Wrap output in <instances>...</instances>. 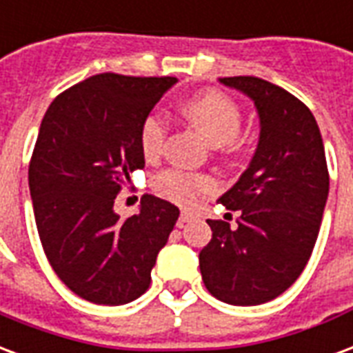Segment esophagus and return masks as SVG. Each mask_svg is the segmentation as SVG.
Here are the masks:
<instances>
[{"label": "esophagus", "instance_id": "1", "mask_svg": "<svg viewBox=\"0 0 353 353\" xmlns=\"http://www.w3.org/2000/svg\"><path fill=\"white\" fill-rule=\"evenodd\" d=\"M194 219V215L192 213H189V211H181V215H179V221H177V224L179 226H183L185 223H190Z\"/></svg>", "mask_w": 353, "mask_h": 353}]
</instances>
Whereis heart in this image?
<instances>
[{"label": "heart", "mask_w": 353, "mask_h": 353, "mask_svg": "<svg viewBox=\"0 0 353 353\" xmlns=\"http://www.w3.org/2000/svg\"><path fill=\"white\" fill-rule=\"evenodd\" d=\"M181 116L189 121L205 142L228 150L236 148V137L241 129V110L230 97L219 91H205L190 97L179 104ZM166 127L155 116L143 119L138 134L140 151L145 161H155L163 151ZM157 194L172 202L189 205L196 200L200 192L215 189V179L203 174H189L181 170H166L153 179Z\"/></svg>", "instance_id": "1"}]
</instances>
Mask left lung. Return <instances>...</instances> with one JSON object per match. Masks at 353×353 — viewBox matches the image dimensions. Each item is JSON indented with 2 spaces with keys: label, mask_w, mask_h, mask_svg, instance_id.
<instances>
[{
  "label": "left lung",
  "mask_w": 353,
  "mask_h": 353,
  "mask_svg": "<svg viewBox=\"0 0 353 353\" xmlns=\"http://www.w3.org/2000/svg\"><path fill=\"white\" fill-rule=\"evenodd\" d=\"M254 103L260 137L236 185L219 198L239 211L237 226L208 221L211 241L200 273L211 296L239 307L262 305L296 283L318 239L330 174L318 123L305 104L256 77L219 78Z\"/></svg>",
  "instance_id": "left-lung-1"
}]
</instances>
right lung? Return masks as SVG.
Segmentation results:
<instances>
[{
	"label": "right lung",
	"mask_w": 353,
	"mask_h": 353,
	"mask_svg": "<svg viewBox=\"0 0 353 353\" xmlns=\"http://www.w3.org/2000/svg\"><path fill=\"white\" fill-rule=\"evenodd\" d=\"M177 78L97 74L54 99L30 164V194L52 270L97 305H125L150 288L179 210L145 194L119 219L114 200L143 168L140 127Z\"/></svg>",
	"instance_id": "1"
}]
</instances>
